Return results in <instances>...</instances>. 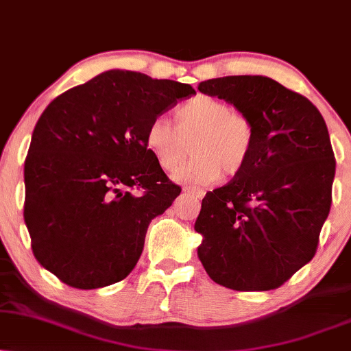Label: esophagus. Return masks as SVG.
<instances>
[{"label": "esophagus", "mask_w": 351, "mask_h": 351, "mask_svg": "<svg viewBox=\"0 0 351 351\" xmlns=\"http://www.w3.org/2000/svg\"><path fill=\"white\" fill-rule=\"evenodd\" d=\"M186 194H191V196L193 197H196V199H202L204 197V191L202 189H197V188H191V186H186V188L183 189Z\"/></svg>", "instance_id": "34e87169"}]
</instances>
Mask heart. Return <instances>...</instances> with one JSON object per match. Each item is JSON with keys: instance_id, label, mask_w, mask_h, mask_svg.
Returning <instances> with one entry per match:
<instances>
[{"instance_id": "heart-1", "label": "heart", "mask_w": 351, "mask_h": 351, "mask_svg": "<svg viewBox=\"0 0 351 351\" xmlns=\"http://www.w3.org/2000/svg\"><path fill=\"white\" fill-rule=\"evenodd\" d=\"M175 124L163 117L150 119L144 144L163 171L183 162L191 143L194 158L175 171L173 178L186 184H210L221 176L245 170L254 149V126L246 114L227 101L196 97L173 113Z\"/></svg>"}]
</instances>
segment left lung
Returning a JSON list of instances; mask_svg holds the SVG:
<instances>
[{
    "instance_id": "1",
    "label": "left lung",
    "mask_w": 351,
    "mask_h": 351,
    "mask_svg": "<svg viewBox=\"0 0 351 351\" xmlns=\"http://www.w3.org/2000/svg\"><path fill=\"white\" fill-rule=\"evenodd\" d=\"M197 88L233 104L254 126L245 170L202 199L199 259L230 290H275L313 259L329 215L335 157L326 121L304 95L264 76Z\"/></svg>"
}]
</instances>
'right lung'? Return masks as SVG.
<instances>
[{
	"instance_id": "1",
	"label": "right lung",
	"mask_w": 351,
	"mask_h": 351,
	"mask_svg": "<svg viewBox=\"0 0 351 351\" xmlns=\"http://www.w3.org/2000/svg\"><path fill=\"white\" fill-rule=\"evenodd\" d=\"M194 94L189 84L113 69L58 95L38 118L24 220L35 259L66 285L94 290L136 267L149 223L181 193L144 131Z\"/></svg>"
}]
</instances>
